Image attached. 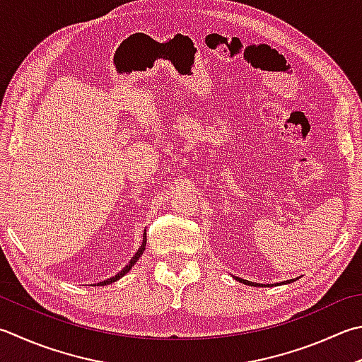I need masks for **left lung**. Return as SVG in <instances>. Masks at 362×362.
I'll return each mask as SVG.
<instances>
[{"mask_svg": "<svg viewBox=\"0 0 362 362\" xmlns=\"http://www.w3.org/2000/svg\"><path fill=\"white\" fill-rule=\"evenodd\" d=\"M236 281H240V282H243V284H245V285H254V287H260V284H252V282H249V281H244V279H240V277H235ZM290 282H293V281H285V282H282V284H290Z\"/></svg>", "mask_w": 362, "mask_h": 362, "instance_id": "1", "label": "left lung"}]
</instances>
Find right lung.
<instances>
[{"label": "right lung", "mask_w": 362, "mask_h": 362, "mask_svg": "<svg viewBox=\"0 0 362 362\" xmlns=\"http://www.w3.org/2000/svg\"><path fill=\"white\" fill-rule=\"evenodd\" d=\"M145 245H146V231H145V235H143V243H141V245H140V249L137 250V254H135V255L132 257V260L129 262V264H127V266H124V268H122V271H121V272H118L117 276H113V277H110V279H107V281H104V282H99L98 285H108V284H112V282H117L118 279H121L122 276L126 274V272L131 271L132 266H134L135 263H137V260H139V258L141 257L143 250H145Z\"/></svg>", "instance_id": "obj_1"}]
</instances>
